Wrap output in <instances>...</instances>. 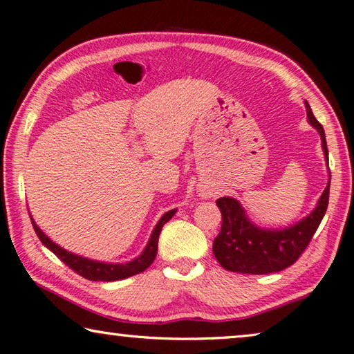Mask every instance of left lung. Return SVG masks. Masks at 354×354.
<instances>
[{"instance_id": "1", "label": "left lung", "mask_w": 354, "mask_h": 354, "mask_svg": "<svg viewBox=\"0 0 354 354\" xmlns=\"http://www.w3.org/2000/svg\"><path fill=\"white\" fill-rule=\"evenodd\" d=\"M310 124L316 128L322 139V149L328 162V149L324 127L314 118L308 102H305ZM331 179V175H330ZM330 184L326 185L319 203L310 215L286 229H261L249 221L246 212L235 198L223 196L216 199L221 212V230L214 240V255L227 271L241 274H271L283 271L294 265L304 254L313 235L328 207Z\"/></svg>"}]
</instances>
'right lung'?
Returning a JSON list of instances; mask_svg holds the SVG:
<instances>
[{
    "label": "right lung",
    "instance_id": "add662e5",
    "mask_svg": "<svg viewBox=\"0 0 354 354\" xmlns=\"http://www.w3.org/2000/svg\"><path fill=\"white\" fill-rule=\"evenodd\" d=\"M176 214V209L169 210L164 216L158 221L155 230L151 232V236L149 240V244H147L144 252L140 254L138 259H134L128 263H104V261H95V260H89L85 259V257L75 255L73 252H68L66 249L60 248L59 244H55L53 240L43 234V230L37 226L35 221L32 220V226L35 229V234L40 241L46 246L49 250L59 257V259L65 263L66 266H69L73 271H75L82 277H85L88 280L93 281H114V280H122L127 277H131V275H136L139 272H144L147 268H149L153 261L156 259L158 254V239L160 234V229H162L164 224L167 221L171 220V216Z\"/></svg>",
    "mask_w": 354,
    "mask_h": 354
}]
</instances>
